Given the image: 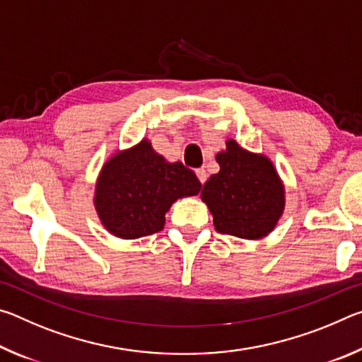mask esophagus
<instances>
[{
	"instance_id": "esophagus-1",
	"label": "esophagus",
	"mask_w": 362,
	"mask_h": 362,
	"mask_svg": "<svg viewBox=\"0 0 362 362\" xmlns=\"http://www.w3.org/2000/svg\"><path fill=\"white\" fill-rule=\"evenodd\" d=\"M196 175H198V180L201 182V183H204L206 180H207V173L206 170L201 168V169H196Z\"/></svg>"
}]
</instances>
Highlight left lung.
<instances>
[{
    "label": "left lung",
    "mask_w": 362,
    "mask_h": 362,
    "mask_svg": "<svg viewBox=\"0 0 362 362\" xmlns=\"http://www.w3.org/2000/svg\"><path fill=\"white\" fill-rule=\"evenodd\" d=\"M220 170L204 183L201 199L222 235L260 240L284 211V187L273 163L241 148L235 140L216 156Z\"/></svg>",
    "instance_id": "left-lung-1"
}]
</instances>
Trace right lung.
Here are the masks:
<instances>
[{"instance_id": "obj_1", "label": "right lung", "mask_w": 362, "mask_h": 362, "mask_svg": "<svg viewBox=\"0 0 362 362\" xmlns=\"http://www.w3.org/2000/svg\"><path fill=\"white\" fill-rule=\"evenodd\" d=\"M198 177L182 163H168L142 140L116 153L102 168L95 187V209L105 228L122 240H136L164 228L174 201L194 196Z\"/></svg>"}]
</instances>
